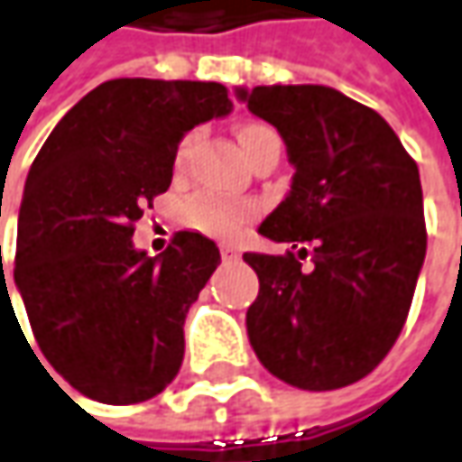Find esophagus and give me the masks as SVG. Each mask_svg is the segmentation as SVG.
Masks as SVG:
<instances>
[{
	"instance_id": "esophagus-1",
	"label": "esophagus",
	"mask_w": 462,
	"mask_h": 462,
	"mask_svg": "<svg viewBox=\"0 0 462 462\" xmlns=\"http://www.w3.org/2000/svg\"><path fill=\"white\" fill-rule=\"evenodd\" d=\"M219 253H222V258H225V261H237V255H240L235 245H219Z\"/></svg>"
}]
</instances>
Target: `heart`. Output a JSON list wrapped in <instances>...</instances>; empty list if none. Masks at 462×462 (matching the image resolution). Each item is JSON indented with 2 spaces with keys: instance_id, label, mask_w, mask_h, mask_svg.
Returning a JSON list of instances; mask_svg holds the SVG:
<instances>
[{
  "instance_id": "b5f03b06",
  "label": "heart",
  "mask_w": 462,
  "mask_h": 462,
  "mask_svg": "<svg viewBox=\"0 0 462 462\" xmlns=\"http://www.w3.org/2000/svg\"><path fill=\"white\" fill-rule=\"evenodd\" d=\"M265 133H273L271 127L265 125H243L237 130V137H240V145L243 151H247L255 140ZM191 148V137H186L179 148V155H176V163H183L186 152ZM253 215L250 204H232V201L215 199V197H197L191 199L186 207H183V222L194 230L207 232V235H215V237H232L235 232L240 230V225L245 222L247 217Z\"/></svg>"
}]
</instances>
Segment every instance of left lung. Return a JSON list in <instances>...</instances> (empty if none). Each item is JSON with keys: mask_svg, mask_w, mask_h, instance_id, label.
Returning a JSON list of instances; mask_svg holds the SVG:
<instances>
[{"mask_svg": "<svg viewBox=\"0 0 462 462\" xmlns=\"http://www.w3.org/2000/svg\"><path fill=\"white\" fill-rule=\"evenodd\" d=\"M235 97L279 130L294 166L258 232L296 253L243 255L261 281L250 345L296 389L350 386L386 358L411 307L427 253L420 168L389 122L337 88L237 87Z\"/></svg>", "mask_w": 462, "mask_h": 462, "instance_id": "1", "label": "left lung"}]
</instances>
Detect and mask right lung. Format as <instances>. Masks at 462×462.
<instances>
[{
  "instance_id": "right-lung-1",
  "label": "right lung",
  "mask_w": 462,
  "mask_h": 462,
  "mask_svg": "<svg viewBox=\"0 0 462 462\" xmlns=\"http://www.w3.org/2000/svg\"><path fill=\"white\" fill-rule=\"evenodd\" d=\"M230 112L215 81H104L63 115L27 173L14 286L42 356L88 399L148 402L181 368L183 319L219 247L176 232L151 258L133 245V225L171 186L183 135Z\"/></svg>"
}]
</instances>
